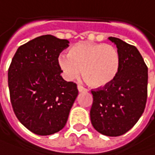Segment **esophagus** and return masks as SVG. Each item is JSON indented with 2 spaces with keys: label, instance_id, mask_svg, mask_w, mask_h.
Returning a JSON list of instances; mask_svg holds the SVG:
<instances>
[{
  "label": "esophagus",
  "instance_id": "obj_1",
  "mask_svg": "<svg viewBox=\"0 0 155 155\" xmlns=\"http://www.w3.org/2000/svg\"><path fill=\"white\" fill-rule=\"evenodd\" d=\"M78 90L79 93H82V92H87V89H85L84 87H83L82 85H78Z\"/></svg>",
  "mask_w": 155,
  "mask_h": 155
}]
</instances>
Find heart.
Listing matches in <instances>:
<instances>
[{"mask_svg":"<svg viewBox=\"0 0 155 155\" xmlns=\"http://www.w3.org/2000/svg\"><path fill=\"white\" fill-rule=\"evenodd\" d=\"M57 61L65 79L74 80L83 70L85 81L92 87L101 88L116 78L120 54L113 45L83 41L75 44L69 54H61Z\"/></svg>","mask_w":155,"mask_h":155,"instance_id":"b5f03b06","label":"heart"}]
</instances>
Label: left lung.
Listing matches in <instances>:
<instances>
[{
	"instance_id": "1",
	"label": "left lung",
	"mask_w": 155,
	"mask_h": 155,
	"mask_svg": "<svg viewBox=\"0 0 155 155\" xmlns=\"http://www.w3.org/2000/svg\"><path fill=\"white\" fill-rule=\"evenodd\" d=\"M120 54L115 80L102 89L93 90L91 122L100 133L117 137L126 133L142 116L147 99L148 70L136 47L109 37Z\"/></svg>"
}]
</instances>
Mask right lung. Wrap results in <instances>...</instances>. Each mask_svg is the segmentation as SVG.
<instances>
[{
	"mask_svg": "<svg viewBox=\"0 0 155 155\" xmlns=\"http://www.w3.org/2000/svg\"><path fill=\"white\" fill-rule=\"evenodd\" d=\"M69 40L42 35L20 46L8 72L15 115L31 132L47 136L65 126L78 94L77 84L65 81L58 56Z\"/></svg>",
	"mask_w": 155,
	"mask_h": 155,
	"instance_id": "1",
	"label": "right lung"
}]
</instances>
